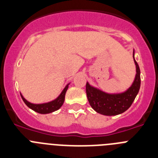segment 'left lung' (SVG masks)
Instances as JSON below:
<instances>
[{
  "mask_svg": "<svg viewBox=\"0 0 158 158\" xmlns=\"http://www.w3.org/2000/svg\"><path fill=\"white\" fill-rule=\"evenodd\" d=\"M133 58L136 65V75L132 85L126 92L116 94H109L96 89L86 83V94L89 104L96 112L104 115H116L126 111L131 106L138 95L141 85L140 69Z\"/></svg>",
  "mask_w": 158,
  "mask_h": 158,
  "instance_id": "8db88e82",
  "label": "left lung"
}]
</instances>
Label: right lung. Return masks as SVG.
I'll use <instances>...</instances> for the list:
<instances>
[{"label":"right lung","instance_id":"add662e5","mask_svg":"<svg viewBox=\"0 0 158 158\" xmlns=\"http://www.w3.org/2000/svg\"><path fill=\"white\" fill-rule=\"evenodd\" d=\"M68 86H69V84L65 86V89H63V91L62 92V93L55 100H52L51 102H48V103H45V104H31V103L27 101V100H25L21 94H20V96H21L25 104L28 107H30L31 109L36 111V112L40 113V114H48V113H51L54 111H57V110H58L60 107H62L64 103V100H65V93H66L67 89H68Z\"/></svg>","mask_w":158,"mask_h":158}]
</instances>
